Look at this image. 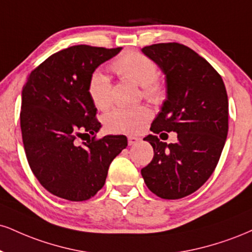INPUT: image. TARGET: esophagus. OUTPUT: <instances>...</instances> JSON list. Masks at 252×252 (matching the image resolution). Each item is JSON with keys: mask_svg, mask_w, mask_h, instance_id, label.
I'll use <instances>...</instances> for the list:
<instances>
[{"mask_svg": "<svg viewBox=\"0 0 252 252\" xmlns=\"http://www.w3.org/2000/svg\"><path fill=\"white\" fill-rule=\"evenodd\" d=\"M139 141H141V137H137V136H129V137H128V143H129V145H135V144H137Z\"/></svg>", "mask_w": 252, "mask_h": 252, "instance_id": "1", "label": "esophagus"}]
</instances>
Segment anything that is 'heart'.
I'll use <instances>...</instances> for the list:
<instances>
[{"label":"heart","mask_w":252,"mask_h":252,"mask_svg":"<svg viewBox=\"0 0 252 252\" xmlns=\"http://www.w3.org/2000/svg\"><path fill=\"white\" fill-rule=\"evenodd\" d=\"M113 69L116 74L142 87L143 95L151 102H160L164 96V89L157 81V66L153 60L137 53L126 51L115 61ZM88 92L94 105L98 110H107L110 107L111 82L101 71H94L89 78ZM151 117L147 107L118 108L105 117V128L116 134H134L143 128Z\"/></svg>","instance_id":"obj_1"}]
</instances>
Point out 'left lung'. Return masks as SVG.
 Masks as SVG:
<instances>
[{
  "label": "left lung",
  "mask_w": 252,
  "mask_h": 252,
  "mask_svg": "<svg viewBox=\"0 0 252 252\" xmlns=\"http://www.w3.org/2000/svg\"><path fill=\"white\" fill-rule=\"evenodd\" d=\"M142 53L165 76L166 98L150 130L177 132V142L145 136L154 158L141 174L156 196L183 198L209 180L220 160L229 128L225 86L208 61L183 44L148 45Z\"/></svg>",
  "instance_id": "8db88e82"
}]
</instances>
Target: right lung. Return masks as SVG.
Returning <instances> with one entry per match:
<instances>
[{
    "instance_id": "right-lung-1",
    "label": "right lung",
    "mask_w": 252,
    "mask_h": 252,
    "mask_svg": "<svg viewBox=\"0 0 252 252\" xmlns=\"http://www.w3.org/2000/svg\"><path fill=\"white\" fill-rule=\"evenodd\" d=\"M122 48L74 45L48 57L22 89L21 131L32 174L50 193L72 202L95 196L110 163L128 145L123 135L95 139L101 129L88 92L89 78ZM94 135L84 146L76 138Z\"/></svg>"
}]
</instances>
